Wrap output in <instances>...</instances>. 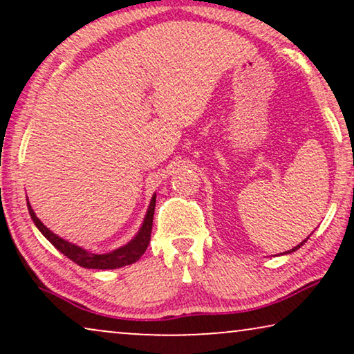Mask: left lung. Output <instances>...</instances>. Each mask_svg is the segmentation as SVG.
<instances>
[{
	"instance_id": "1",
	"label": "left lung",
	"mask_w": 354,
	"mask_h": 354,
	"mask_svg": "<svg viewBox=\"0 0 354 354\" xmlns=\"http://www.w3.org/2000/svg\"><path fill=\"white\" fill-rule=\"evenodd\" d=\"M308 239H309V236H308ZM308 239H306V240H308ZM306 240H303V241H301V243H299V245H297V246H295V248H293V250H290V251H285V253H293V251H297V250L299 248V246H303V243H304V241H306ZM285 253H283V254H285Z\"/></svg>"
}]
</instances>
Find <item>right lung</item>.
Segmentation results:
<instances>
[{"label": "right lung", "mask_w": 354, "mask_h": 354, "mask_svg": "<svg viewBox=\"0 0 354 354\" xmlns=\"http://www.w3.org/2000/svg\"><path fill=\"white\" fill-rule=\"evenodd\" d=\"M154 206H156V193H154L151 201H149L147 216H145L143 224L140 227L138 234L135 235L127 245L120 246L118 250L109 251V253L96 254V253H91V251L80 248V246H77L74 243H71V241L61 239L59 235L53 234V232L48 229L46 225H43V222L35 216L30 203L27 200L28 214H30L33 224L37 225V229L41 232L43 236H45V239L50 241L56 250H59L61 253L67 256L71 261H74L75 264H79L82 268H86V269H118V268H124V266L137 263L140 256L147 251L149 245V239H151Z\"/></svg>", "instance_id": "right-lung-1"}]
</instances>
